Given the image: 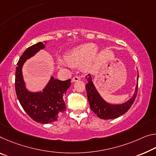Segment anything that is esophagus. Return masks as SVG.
<instances>
[{
  "label": "esophagus",
  "instance_id": "1",
  "mask_svg": "<svg viewBox=\"0 0 156 156\" xmlns=\"http://www.w3.org/2000/svg\"><path fill=\"white\" fill-rule=\"evenodd\" d=\"M80 80V78L79 77V76H74V77L71 79V82L74 83V82H76V81H78Z\"/></svg>",
  "mask_w": 156,
  "mask_h": 156
}]
</instances>
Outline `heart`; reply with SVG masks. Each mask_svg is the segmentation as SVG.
<instances>
[{
	"label": "heart",
	"mask_w": 156,
	"mask_h": 156,
	"mask_svg": "<svg viewBox=\"0 0 156 156\" xmlns=\"http://www.w3.org/2000/svg\"><path fill=\"white\" fill-rule=\"evenodd\" d=\"M98 48L93 43H85L80 44L71 48L65 53L64 58L68 65L77 66L82 64L83 71L90 70L98 55ZM60 65H62L59 61Z\"/></svg>",
	"instance_id": "b5f03b06"
}]
</instances>
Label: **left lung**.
Wrapping results in <instances>:
<instances>
[{
    "instance_id": "left-lung-1",
    "label": "left lung",
    "mask_w": 156,
    "mask_h": 156,
    "mask_svg": "<svg viewBox=\"0 0 156 156\" xmlns=\"http://www.w3.org/2000/svg\"><path fill=\"white\" fill-rule=\"evenodd\" d=\"M88 83L86 84L85 88L87 91V98L90 103L91 110L94 112L96 116L103 119H116L123 114H125L130 109L137 96L138 89V76H137V84L136 85L135 91L131 98L124 103L118 105L110 104L103 100L99 93L96 90L95 86L92 83V79L90 74L86 76Z\"/></svg>"
}]
</instances>
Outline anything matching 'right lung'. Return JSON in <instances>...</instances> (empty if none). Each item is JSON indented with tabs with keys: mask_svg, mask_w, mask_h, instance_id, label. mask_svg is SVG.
I'll list each match as a JSON object with an SVG mask.
<instances>
[{
	"mask_svg": "<svg viewBox=\"0 0 156 156\" xmlns=\"http://www.w3.org/2000/svg\"><path fill=\"white\" fill-rule=\"evenodd\" d=\"M44 48V43L39 42L30 46L22 54L16 67L15 90L19 103L26 112L36 122L45 124L55 122L65 111L66 106L63 96L71 83V79L61 81L51 77L42 91L31 92L26 88L22 74L23 64Z\"/></svg>",
	"mask_w": 156,
	"mask_h": 156,
	"instance_id": "1",
	"label": "right lung"
}]
</instances>
